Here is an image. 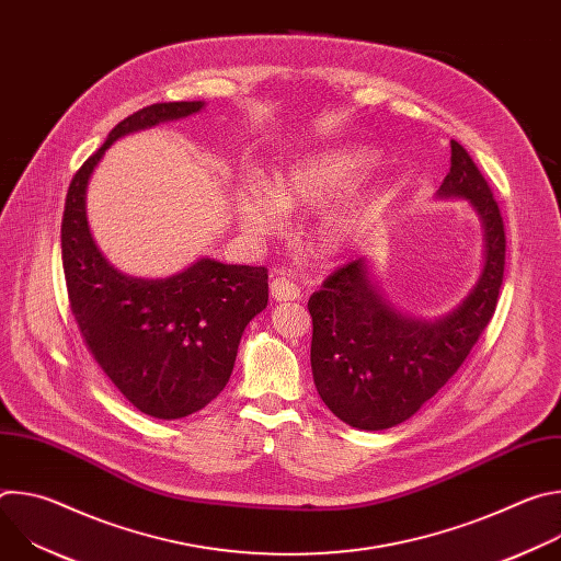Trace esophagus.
<instances>
[{
    "instance_id": "1",
    "label": "esophagus",
    "mask_w": 561,
    "mask_h": 561,
    "mask_svg": "<svg viewBox=\"0 0 561 561\" xmlns=\"http://www.w3.org/2000/svg\"><path fill=\"white\" fill-rule=\"evenodd\" d=\"M271 295L275 301H295L299 299V286L286 277H275L271 282Z\"/></svg>"
}]
</instances>
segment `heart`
<instances>
[{
    "label": "heart",
    "mask_w": 561,
    "mask_h": 561,
    "mask_svg": "<svg viewBox=\"0 0 561 561\" xmlns=\"http://www.w3.org/2000/svg\"><path fill=\"white\" fill-rule=\"evenodd\" d=\"M375 162L377 154L366 146H337L299 157L275 178V186L260 178L239 184L232 195L237 219L251 237H271L284 228L282 205L288 210H322L357 188ZM383 202V186H364L330 206L314 221V244L329 255L351 251L366 237Z\"/></svg>",
    "instance_id": "obj_1"
}]
</instances>
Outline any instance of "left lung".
<instances>
[{"label":"left lung","instance_id":"obj_1","mask_svg":"<svg viewBox=\"0 0 561 561\" xmlns=\"http://www.w3.org/2000/svg\"><path fill=\"white\" fill-rule=\"evenodd\" d=\"M437 199H463L484 230L482 273L455 308L433 319L394 308L364 257L335 271L308 299L317 392L353 428L383 431L413 417L466 362L495 312L504 221L484 175L455 139Z\"/></svg>","mask_w":561,"mask_h":561}]
</instances>
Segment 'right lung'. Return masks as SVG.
Here are the masks:
<instances>
[{
  "instance_id": "obj_1",
  "label": "right lung",
  "mask_w": 561,
  "mask_h": 561,
  "mask_svg": "<svg viewBox=\"0 0 561 561\" xmlns=\"http://www.w3.org/2000/svg\"><path fill=\"white\" fill-rule=\"evenodd\" d=\"M204 106L152 104L119 122L72 178L61 219V262L77 327L115 388L157 420L188 417L224 390L247 327L268 306V273L199 257L169 277L126 275L95 244L87 193L117 139Z\"/></svg>"
}]
</instances>
